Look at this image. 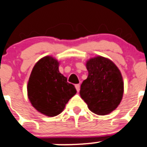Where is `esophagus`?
I'll use <instances>...</instances> for the list:
<instances>
[{"mask_svg":"<svg viewBox=\"0 0 147 147\" xmlns=\"http://www.w3.org/2000/svg\"><path fill=\"white\" fill-rule=\"evenodd\" d=\"M75 87H76L77 92H79V90H80V84H77L75 85Z\"/></svg>","mask_w":147,"mask_h":147,"instance_id":"obj_1","label":"esophagus"}]
</instances>
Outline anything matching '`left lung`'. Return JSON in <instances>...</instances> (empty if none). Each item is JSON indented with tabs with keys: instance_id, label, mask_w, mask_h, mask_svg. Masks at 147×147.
Listing matches in <instances>:
<instances>
[{
	"instance_id": "8db88e82",
	"label": "left lung",
	"mask_w": 147,
	"mask_h": 147,
	"mask_svg": "<svg viewBox=\"0 0 147 147\" xmlns=\"http://www.w3.org/2000/svg\"><path fill=\"white\" fill-rule=\"evenodd\" d=\"M86 68L89 74L81 85V97L94 113L109 114L122 100V75L114 63L102 56L89 60Z\"/></svg>"
}]
</instances>
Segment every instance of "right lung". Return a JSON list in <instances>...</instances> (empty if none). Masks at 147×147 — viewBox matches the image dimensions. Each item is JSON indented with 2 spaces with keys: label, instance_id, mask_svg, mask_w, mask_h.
<instances>
[{
  "label": "right lung",
  "instance_id": "1",
  "mask_svg": "<svg viewBox=\"0 0 147 147\" xmlns=\"http://www.w3.org/2000/svg\"><path fill=\"white\" fill-rule=\"evenodd\" d=\"M58 62L50 56L40 59L33 68L27 85L28 97L33 107L49 117L65 108L76 90L58 71Z\"/></svg>",
  "mask_w": 147,
  "mask_h": 147
}]
</instances>
